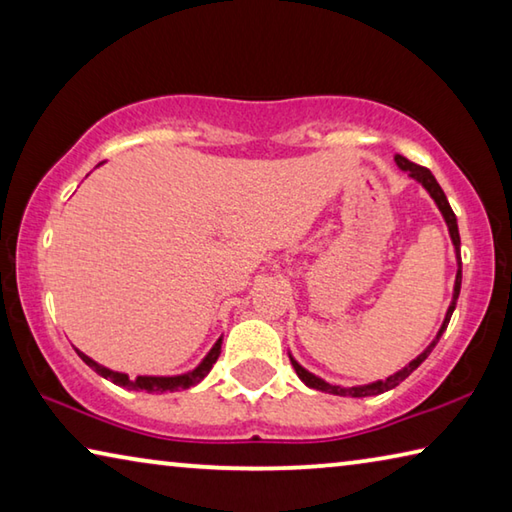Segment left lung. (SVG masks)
Instances as JSON below:
<instances>
[{
  "label": "left lung",
  "mask_w": 512,
  "mask_h": 512,
  "mask_svg": "<svg viewBox=\"0 0 512 512\" xmlns=\"http://www.w3.org/2000/svg\"><path fill=\"white\" fill-rule=\"evenodd\" d=\"M395 162H397V167L404 169V171H409L411 178H415V180H418V183L424 185V189H427L433 201H436L438 210L443 212V216H445L447 228H449V235H452L456 255H458V273H456V284H454V300H452V305H449V309H447V316H445V320H443V327H440L436 341H433V343L429 345V348L420 354V357H415V359L409 363V366L402 368L400 372H395V375H391L386 381H375V384H368V386H352V388L334 386V384H327V381H323V379L314 377V375H311V372H307L305 368H302L298 361L291 359L293 368H296V375H298L302 381H305V384H307L309 388H316V391H323V393H329V395H343V397H368V395H379V393H384V391H391V388H395L397 384H402V381H404L406 377H409L411 372H413L415 368H418L424 359L429 357L431 350L436 348V343L440 341V336H443V332L447 329L449 318H452L454 309H456L458 293H461V277H463V273H461V237H458L456 214H454L452 207H449V201H447L445 192H443V189H440V185L436 183V178H433V173H431L427 167H420V164L406 160L404 155H395Z\"/></svg>",
  "instance_id": "8db88e82"
}]
</instances>
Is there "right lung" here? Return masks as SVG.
<instances>
[{
  "label": "right lung",
  "mask_w": 512,
  "mask_h": 512,
  "mask_svg": "<svg viewBox=\"0 0 512 512\" xmlns=\"http://www.w3.org/2000/svg\"><path fill=\"white\" fill-rule=\"evenodd\" d=\"M219 354H221V339L216 341V345L210 350V354H207V357L203 359L201 366H198L192 372H187V375H180V377H137V379H131L128 375H121V372H112L108 368H103V366H99V363H94L90 357H85L83 352H79V357L85 363H88V366L94 372H99L101 377L110 379L112 384H117V386L135 388V391H146V393H171V391H185V388L196 386L198 381L205 379V375L212 370L216 359H219Z\"/></svg>",
  "instance_id": "add662e5"
}]
</instances>
